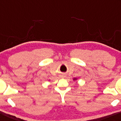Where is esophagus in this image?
I'll list each match as a JSON object with an SVG mask.
<instances>
[{
	"label": "esophagus",
	"instance_id": "esophagus-1",
	"mask_svg": "<svg viewBox=\"0 0 121 121\" xmlns=\"http://www.w3.org/2000/svg\"><path fill=\"white\" fill-rule=\"evenodd\" d=\"M61 76H62V77H65V74H62L61 75Z\"/></svg>",
	"mask_w": 121,
	"mask_h": 121
}]
</instances>
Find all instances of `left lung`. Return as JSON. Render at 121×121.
<instances>
[{
  "instance_id": "left-lung-1",
  "label": "left lung",
  "mask_w": 121,
  "mask_h": 121,
  "mask_svg": "<svg viewBox=\"0 0 121 121\" xmlns=\"http://www.w3.org/2000/svg\"><path fill=\"white\" fill-rule=\"evenodd\" d=\"M76 79H77V78H73V80H76Z\"/></svg>"
}]
</instances>
